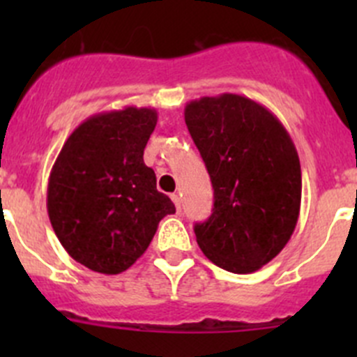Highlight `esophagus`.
Here are the masks:
<instances>
[{
  "mask_svg": "<svg viewBox=\"0 0 357 357\" xmlns=\"http://www.w3.org/2000/svg\"><path fill=\"white\" fill-rule=\"evenodd\" d=\"M171 200L174 202V205H176V211H178V212H181V199H179V195H178V193H172V195H171Z\"/></svg>",
  "mask_w": 357,
  "mask_h": 357,
  "instance_id": "34e87169",
  "label": "esophagus"
}]
</instances>
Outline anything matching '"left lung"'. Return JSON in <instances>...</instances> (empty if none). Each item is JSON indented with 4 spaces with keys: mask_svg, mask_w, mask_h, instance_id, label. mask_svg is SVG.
Wrapping results in <instances>:
<instances>
[{
    "mask_svg": "<svg viewBox=\"0 0 357 357\" xmlns=\"http://www.w3.org/2000/svg\"><path fill=\"white\" fill-rule=\"evenodd\" d=\"M185 122L214 188L197 243L226 271H257L289 243L301 212V162L289 131L264 105L233 93L192 100Z\"/></svg>",
    "mask_w": 357,
    "mask_h": 357,
    "instance_id": "8db88e82",
    "label": "left lung"
}]
</instances>
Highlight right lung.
Masks as SVG:
<instances>
[{
    "instance_id": "add662e5",
    "label": "right lung",
    "mask_w": 357,
    "mask_h": 357,
    "mask_svg": "<svg viewBox=\"0 0 357 357\" xmlns=\"http://www.w3.org/2000/svg\"><path fill=\"white\" fill-rule=\"evenodd\" d=\"M155 124L157 110L146 107L100 112L72 131L53 164L50 222L68 255L91 271L131 268L160 219L176 212L143 162Z\"/></svg>"
}]
</instances>
